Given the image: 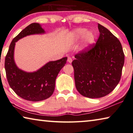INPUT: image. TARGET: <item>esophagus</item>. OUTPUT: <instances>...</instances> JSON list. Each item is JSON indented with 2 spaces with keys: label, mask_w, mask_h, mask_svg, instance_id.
Segmentation results:
<instances>
[{
  "label": "esophagus",
  "mask_w": 133,
  "mask_h": 133,
  "mask_svg": "<svg viewBox=\"0 0 133 133\" xmlns=\"http://www.w3.org/2000/svg\"><path fill=\"white\" fill-rule=\"evenodd\" d=\"M67 61H68L69 63H71L72 62V59L71 57H68V59H67Z\"/></svg>",
  "instance_id": "obj_1"
}]
</instances>
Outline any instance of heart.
<instances>
[{
    "label": "heart",
    "mask_w": 133,
    "mask_h": 133,
    "mask_svg": "<svg viewBox=\"0 0 133 133\" xmlns=\"http://www.w3.org/2000/svg\"><path fill=\"white\" fill-rule=\"evenodd\" d=\"M69 38L72 42H76L83 38L85 48L90 47L95 42V35L91 30H87V28H78L75 29L69 34Z\"/></svg>",
    "instance_id": "heart-1"
}]
</instances>
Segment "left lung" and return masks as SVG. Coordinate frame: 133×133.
I'll return each instance as SVG.
<instances>
[{"instance_id":"obj_1","label":"left lung","mask_w":133,"mask_h":133,"mask_svg":"<svg viewBox=\"0 0 133 133\" xmlns=\"http://www.w3.org/2000/svg\"><path fill=\"white\" fill-rule=\"evenodd\" d=\"M99 36L94 46L75 56V87L82 95L98 98L114 90L120 80L124 54L119 41L98 24Z\"/></svg>"}]
</instances>
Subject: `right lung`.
Returning a JSON list of instances; mask_svg holds the SVG:
<instances>
[{
	"instance_id": "add662e5",
	"label": "right lung",
	"mask_w": 133,
	"mask_h": 133,
	"mask_svg": "<svg viewBox=\"0 0 133 133\" xmlns=\"http://www.w3.org/2000/svg\"><path fill=\"white\" fill-rule=\"evenodd\" d=\"M45 34L39 23L30 24L12 40L5 58L6 77L10 88L28 101H40L51 97L55 90L56 77L66 62L67 57L49 61L34 72L25 71L17 67L14 59L16 42L25 36Z\"/></svg>"
}]
</instances>
